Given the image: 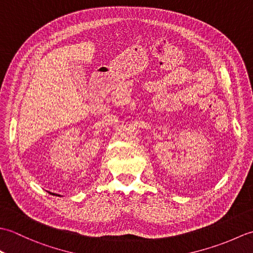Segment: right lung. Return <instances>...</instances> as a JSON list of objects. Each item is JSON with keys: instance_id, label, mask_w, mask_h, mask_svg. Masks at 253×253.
I'll use <instances>...</instances> for the list:
<instances>
[{"instance_id": "obj_1", "label": "right lung", "mask_w": 253, "mask_h": 253, "mask_svg": "<svg viewBox=\"0 0 253 253\" xmlns=\"http://www.w3.org/2000/svg\"><path fill=\"white\" fill-rule=\"evenodd\" d=\"M57 196H60V195H57Z\"/></svg>"}]
</instances>
